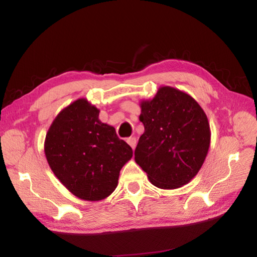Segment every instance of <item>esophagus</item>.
I'll return each mask as SVG.
<instances>
[{
  "label": "esophagus",
  "instance_id": "obj_1",
  "mask_svg": "<svg viewBox=\"0 0 257 257\" xmlns=\"http://www.w3.org/2000/svg\"><path fill=\"white\" fill-rule=\"evenodd\" d=\"M127 143H128V144L130 145V147H132L133 150H135V147H136V144H137L136 138L130 137V138H128V139H127Z\"/></svg>",
  "mask_w": 257,
  "mask_h": 257
}]
</instances>
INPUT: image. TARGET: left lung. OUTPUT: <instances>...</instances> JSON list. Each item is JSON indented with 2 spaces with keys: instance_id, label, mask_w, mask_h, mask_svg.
Returning a JSON list of instances; mask_svg holds the SVG:
<instances>
[{
  "instance_id": "8db88e82",
  "label": "left lung",
  "mask_w": 257,
  "mask_h": 257,
  "mask_svg": "<svg viewBox=\"0 0 257 257\" xmlns=\"http://www.w3.org/2000/svg\"><path fill=\"white\" fill-rule=\"evenodd\" d=\"M144 134L135 161L161 189H177L201 170L211 144V129L202 106L182 90L161 86L154 97L139 102Z\"/></svg>"
}]
</instances>
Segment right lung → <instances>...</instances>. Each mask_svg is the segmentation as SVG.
<instances>
[{
	"instance_id": "1",
	"label": "right lung",
	"mask_w": 257,
	"mask_h": 257,
	"mask_svg": "<svg viewBox=\"0 0 257 257\" xmlns=\"http://www.w3.org/2000/svg\"><path fill=\"white\" fill-rule=\"evenodd\" d=\"M99 110L78 98L60 111L46 133L44 153L51 170L82 201L106 198L118 186L133 150L115 129L98 119Z\"/></svg>"
}]
</instances>
